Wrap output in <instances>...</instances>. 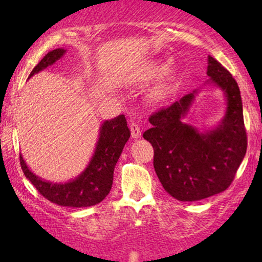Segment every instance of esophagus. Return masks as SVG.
<instances>
[{"instance_id": "obj_1", "label": "esophagus", "mask_w": 262, "mask_h": 262, "mask_svg": "<svg viewBox=\"0 0 262 262\" xmlns=\"http://www.w3.org/2000/svg\"><path fill=\"white\" fill-rule=\"evenodd\" d=\"M130 133H132V138H134V139H138V138H140L141 135V130H140V127L138 123L133 122L130 124Z\"/></svg>"}]
</instances>
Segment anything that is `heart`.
I'll use <instances>...</instances> for the list:
<instances>
[{
  "label": "heart",
  "instance_id": "heart-1",
  "mask_svg": "<svg viewBox=\"0 0 262 262\" xmlns=\"http://www.w3.org/2000/svg\"><path fill=\"white\" fill-rule=\"evenodd\" d=\"M170 69V64L167 61H161V62H155V64H151L146 66L145 69L141 70L139 74V81H151L154 79H158V77L162 76L164 74H166ZM165 92V86L160 87V89L156 91V96L164 95Z\"/></svg>",
  "mask_w": 262,
  "mask_h": 262
}]
</instances>
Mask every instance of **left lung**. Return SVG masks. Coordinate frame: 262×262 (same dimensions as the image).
Returning a JSON list of instances; mask_svg holds the SVG:
<instances>
[{
  "label": "left lung",
  "instance_id": "left-lung-1",
  "mask_svg": "<svg viewBox=\"0 0 262 262\" xmlns=\"http://www.w3.org/2000/svg\"><path fill=\"white\" fill-rule=\"evenodd\" d=\"M207 75L223 91L225 114L217 127L200 130L183 122L198 90L150 116L143 134L154 148V169L167 193L194 202L221 193L235 177L248 146L240 90L231 74L208 56Z\"/></svg>",
  "mask_w": 262,
  "mask_h": 262
}]
</instances>
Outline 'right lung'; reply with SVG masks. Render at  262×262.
I'll use <instances>...</instances> for the list:
<instances>
[{"mask_svg":"<svg viewBox=\"0 0 262 262\" xmlns=\"http://www.w3.org/2000/svg\"><path fill=\"white\" fill-rule=\"evenodd\" d=\"M62 48L52 50L32 70L29 77L40 73L48 66L55 64L65 55ZM130 137L127 119L121 116L104 121L100 128L97 144L91 160L76 179L68 182H52L33 173L27 166L23 156H19L20 166L27 179L38 189L41 196L62 207L83 208L102 202L110 193L113 183V171L123 148Z\"/></svg>","mask_w":262,"mask_h":262,"instance_id":"1","label":"right lung"}]
</instances>
